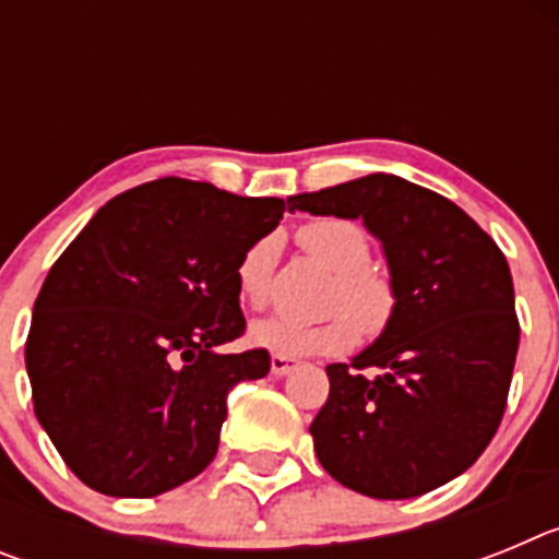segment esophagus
Returning a JSON list of instances; mask_svg holds the SVG:
<instances>
[{"label": "esophagus", "mask_w": 559, "mask_h": 559, "mask_svg": "<svg viewBox=\"0 0 559 559\" xmlns=\"http://www.w3.org/2000/svg\"><path fill=\"white\" fill-rule=\"evenodd\" d=\"M294 367H296V360L288 358V355H283V353L271 355V372L274 374H288Z\"/></svg>", "instance_id": "esophagus-1"}]
</instances>
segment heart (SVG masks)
Instances as JSON below:
<instances>
[{
  "label": "heart",
  "mask_w": 559,
  "mask_h": 559,
  "mask_svg": "<svg viewBox=\"0 0 559 559\" xmlns=\"http://www.w3.org/2000/svg\"><path fill=\"white\" fill-rule=\"evenodd\" d=\"M296 240L308 254L335 274L330 288V308L324 319L271 313L251 324V341L283 355L341 353L360 333L378 335L392 322L397 290L386 271L374 269L372 237L367 226L353 218H313L299 226ZM276 263V240L260 237L243 251L235 271L237 296L246 308H263L269 299L271 271Z\"/></svg>",
  "instance_id": "1"
}]
</instances>
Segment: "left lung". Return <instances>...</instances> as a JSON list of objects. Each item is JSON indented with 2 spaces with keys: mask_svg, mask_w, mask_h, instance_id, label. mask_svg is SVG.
<instances>
[{
  "mask_svg": "<svg viewBox=\"0 0 559 559\" xmlns=\"http://www.w3.org/2000/svg\"><path fill=\"white\" fill-rule=\"evenodd\" d=\"M360 218L386 251L397 308L353 364H330L316 456L349 490L414 498L464 473L507 412L521 324L507 257L453 201L372 173L288 199Z\"/></svg>",
  "mask_w": 559,
  "mask_h": 559,
  "instance_id": "1",
  "label": "left lung"
}]
</instances>
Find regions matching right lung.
Instances as JSON below:
<instances>
[{
	"label": "right lung",
	"instance_id": "right-lung-1",
	"mask_svg": "<svg viewBox=\"0 0 559 559\" xmlns=\"http://www.w3.org/2000/svg\"><path fill=\"white\" fill-rule=\"evenodd\" d=\"M283 212L167 176L100 206L52 263L24 358L38 423L86 487L153 498L215 459L226 394L271 369L263 347L215 353L246 333L235 271Z\"/></svg>",
	"mask_w": 559,
	"mask_h": 559
}]
</instances>
